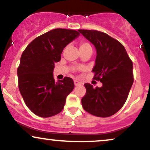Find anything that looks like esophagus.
Instances as JSON below:
<instances>
[{
	"mask_svg": "<svg viewBox=\"0 0 150 150\" xmlns=\"http://www.w3.org/2000/svg\"><path fill=\"white\" fill-rule=\"evenodd\" d=\"M74 85L76 86H81V82H79V81H76V80H75L74 81Z\"/></svg>",
	"mask_w": 150,
	"mask_h": 150,
	"instance_id": "34e87169",
	"label": "esophagus"
}]
</instances>
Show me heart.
<instances>
[{
	"label": "heart",
	"mask_w": 150,
	"mask_h": 150,
	"mask_svg": "<svg viewBox=\"0 0 150 150\" xmlns=\"http://www.w3.org/2000/svg\"><path fill=\"white\" fill-rule=\"evenodd\" d=\"M90 47V45L88 43V42H82L80 44V49H85V48Z\"/></svg>",
	"instance_id": "heart-1"
}]
</instances>
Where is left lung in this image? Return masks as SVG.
Segmentation results:
<instances>
[{"label":"left lung","instance_id":"left-lung-1","mask_svg":"<svg viewBox=\"0 0 150 150\" xmlns=\"http://www.w3.org/2000/svg\"><path fill=\"white\" fill-rule=\"evenodd\" d=\"M79 32L95 46L97 56L92 71L93 79L103 84L95 88L84 84L86 93L81 99L83 108L97 117H110L126 102L134 83L133 62L122 44L106 33L95 30Z\"/></svg>","mask_w":150,"mask_h":150}]
</instances>
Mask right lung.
<instances>
[{"label":"right lung","instance_id":"obj_1","mask_svg":"<svg viewBox=\"0 0 150 150\" xmlns=\"http://www.w3.org/2000/svg\"><path fill=\"white\" fill-rule=\"evenodd\" d=\"M79 35L76 30L53 29L33 40L22 53L17 69L18 89L36 115L51 117L63 109L74 83L69 77L56 82L53 71L64 48Z\"/></svg>","mask_w":150,"mask_h":150}]
</instances>
